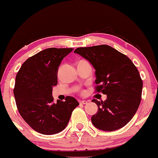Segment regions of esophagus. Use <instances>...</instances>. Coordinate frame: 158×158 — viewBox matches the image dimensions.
<instances>
[{"label": "esophagus", "mask_w": 158, "mask_h": 158, "mask_svg": "<svg viewBox=\"0 0 158 158\" xmlns=\"http://www.w3.org/2000/svg\"><path fill=\"white\" fill-rule=\"evenodd\" d=\"M88 101H87V100H81V101H80V104H82V105L88 104Z\"/></svg>", "instance_id": "obj_1"}]
</instances>
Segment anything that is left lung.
Wrapping results in <instances>:
<instances>
[{"label":"left lung","instance_id":"obj_1","mask_svg":"<svg viewBox=\"0 0 158 158\" xmlns=\"http://www.w3.org/2000/svg\"><path fill=\"white\" fill-rule=\"evenodd\" d=\"M75 53L84 57L96 70V90L106 100L93 99L98 112L91 122L98 129L112 131L123 128L135 116L140 104L143 81L131 59L108 45L79 48Z\"/></svg>","mask_w":158,"mask_h":158}]
</instances>
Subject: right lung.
<instances>
[{
    "instance_id": "right-lung-1",
    "label": "right lung",
    "mask_w": 158,
    "mask_h": 158,
    "mask_svg": "<svg viewBox=\"0 0 158 158\" xmlns=\"http://www.w3.org/2000/svg\"><path fill=\"white\" fill-rule=\"evenodd\" d=\"M73 48H48L27 59L15 77L14 88L19 114L32 129L42 135L64 130L72 112L79 105L74 97L53 102L52 87L58 83L61 61Z\"/></svg>"
}]
</instances>
